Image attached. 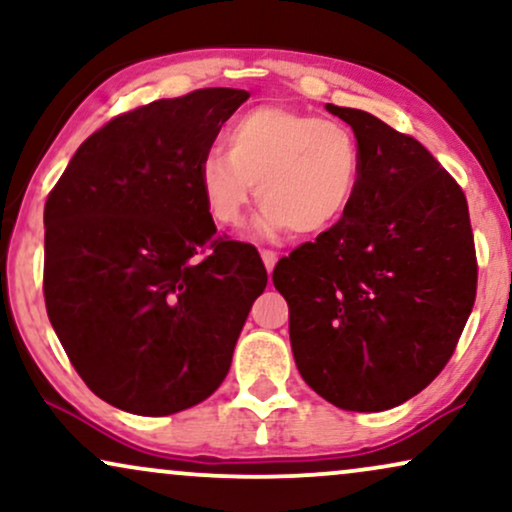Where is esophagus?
<instances>
[{
	"mask_svg": "<svg viewBox=\"0 0 512 512\" xmlns=\"http://www.w3.org/2000/svg\"><path fill=\"white\" fill-rule=\"evenodd\" d=\"M260 255H262V262H264V267H267V271L276 267V262H278V252L276 250H262Z\"/></svg>",
	"mask_w": 512,
	"mask_h": 512,
	"instance_id": "34e87169",
	"label": "esophagus"
}]
</instances>
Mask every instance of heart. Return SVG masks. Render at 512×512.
<instances>
[{
    "label": "heart",
    "instance_id": "b5f03b06",
    "mask_svg": "<svg viewBox=\"0 0 512 512\" xmlns=\"http://www.w3.org/2000/svg\"><path fill=\"white\" fill-rule=\"evenodd\" d=\"M222 151L198 163V189L210 217L236 229L255 198L257 229L316 236L338 224L352 205L361 177V148L338 120L262 103L226 127Z\"/></svg>",
    "mask_w": 512,
    "mask_h": 512
}]
</instances>
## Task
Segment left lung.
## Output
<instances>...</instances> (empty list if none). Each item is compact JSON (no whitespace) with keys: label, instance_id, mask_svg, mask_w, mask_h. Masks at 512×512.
<instances>
[{"label":"left lung","instance_id":"1","mask_svg":"<svg viewBox=\"0 0 512 512\" xmlns=\"http://www.w3.org/2000/svg\"><path fill=\"white\" fill-rule=\"evenodd\" d=\"M361 148L345 217L274 269L304 383L347 411H385L425 390L477 293L468 200L435 155L357 108L328 103Z\"/></svg>","mask_w":512,"mask_h":512}]
</instances>
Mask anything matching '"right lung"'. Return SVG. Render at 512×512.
<instances>
[{
	"label": "right lung",
	"instance_id": "right-lung-1",
	"mask_svg": "<svg viewBox=\"0 0 512 512\" xmlns=\"http://www.w3.org/2000/svg\"><path fill=\"white\" fill-rule=\"evenodd\" d=\"M243 89H196L115 115L82 141L44 205V302L96 397L170 416L222 385L267 269L217 236L198 163Z\"/></svg>",
	"mask_w": 512,
	"mask_h": 512
}]
</instances>
